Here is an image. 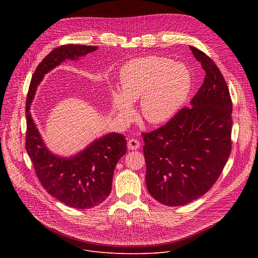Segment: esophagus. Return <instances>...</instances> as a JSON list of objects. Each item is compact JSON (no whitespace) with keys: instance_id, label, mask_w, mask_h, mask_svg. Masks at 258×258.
<instances>
[{"instance_id":"1","label":"esophagus","mask_w":258,"mask_h":258,"mask_svg":"<svg viewBox=\"0 0 258 258\" xmlns=\"http://www.w3.org/2000/svg\"><path fill=\"white\" fill-rule=\"evenodd\" d=\"M140 147V142L137 139H131L127 142V148L130 150H136Z\"/></svg>"}]
</instances>
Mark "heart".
Listing matches in <instances>:
<instances>
[{
	"label": "heart",
	"mask_w": 258,
	"mask_h": 258,
	"mask_svg": "<svg viewBox=\"0 0 258 258\" xmlns=\"http://www.w3.org/2000/svg\"><path fill=\"white\" fill-rule=\"evenodd\" d=\"M119 80L120 90L109 88V96L122 122L132 118V103L139 99L140 112L146 121L159 124L169 120L185 103L192 85L185 64L159 56L128 61L120 69Z\"/></svg>",
	"instance_id": "obj_1"
}]
</instances>
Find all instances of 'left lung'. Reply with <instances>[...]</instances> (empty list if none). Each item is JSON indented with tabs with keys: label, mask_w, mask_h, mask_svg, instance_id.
<instances>
[{
	"label": "left lung",
	"mask_w": 258,
	"mask_h": 258,
	"mask_svg": "<svg viewBox=\"0 0 258 258\" xmlns=\"http://www.w3.org/2000/svg\"><path fill=\"white\" fill-rule=\"evenodd\" d=\"M205 70L198 93L166 124L143 134L146 186L167 206H181L204 195L222 173L231 153L232 100L215 63L190 47Z\"/></svg>",
	"instance_id": "1"
}]
</instances>
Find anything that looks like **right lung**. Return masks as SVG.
Instances as JSON below:
<instances>
[{"label":"right lung","instance_id":"1","mask_svg":"<svg viewBox=\"0 0 258 258\" xmlns=\"http://www.w3.org/2000/svg\"><path fill=\"white\" fill-rule=\"evenodd\" d=\"M94 46L65 45L54 49L36 67L31 78L26 107L25 148L45 190L67 206L89 209L101 204L111 192L114 168L126 153L123 135L109 133L94 140L69 157L51 152L31 116L30 106L45 75L66 60L78 61L96 51Z\"/></svg>","mask_w":258,"mask_h":258}]
</instances>
